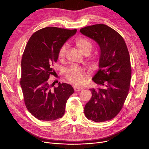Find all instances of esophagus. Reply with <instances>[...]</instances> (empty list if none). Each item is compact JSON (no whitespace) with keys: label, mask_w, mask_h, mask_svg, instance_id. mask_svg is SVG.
Masks as SVG:
<instances>
[{"label":"esophagus","mask_w":149,"mask_h":149,"mask_svg":"<svg viewBox=\"0 0 149 149\" xmlns=\"http://www.w3.org/2000/svg\"><path fill=\"white\" fill-rule=\"evenodd\" d=\"M73 88H74V90L75 91H80V90H83V88L82 87H78V86H74L73 87Z\"/></svg>","instance_id":"1"}]
</instances>
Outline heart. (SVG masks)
<instances>
[{"label": "heart", "mask_w": 149, "mask_h": 149, "mask_svg": "<svg viewBox=\"0 0 149 149\" xmlns=\"http://www.w3.org/2000/svg\"><path fill=\"white\" fill-rule=\"evenodd\" d=\"M74 45L83 55L88 56L92 50V45L87 39L84 37L77 38L74 41ZM66 47L63 45L59 49L58 54V59L61 61L63 60L65 57ZM97 59L96 56H89L87 59L88 65L91 66H95L97 63ZM64 77L69 83L79 85L83 83L85 77L84 71L77 66H71L65 70Z\"/></svg>", "instance_id": "heart-1"}]
</instances>
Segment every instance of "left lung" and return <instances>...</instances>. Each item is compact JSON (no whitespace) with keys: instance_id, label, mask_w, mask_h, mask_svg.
I'll return each instance as SVG.
<instances>
[{"instance_id":"obj_1","label":"left lung","mask_w":149,"mask_h":149,"mask_svg":"<svg viewBox=\"0 0 149 149\" xmlns=\"http://www.w3.org/2000/svg\"><path fill=\"white\" fill-rule=\"evenodd\" d=\"M100 49L99 69L92 80L97 84L90 89L92 96L84 107L86 118L96 123L114 118L123 107L130 88L131 66L123 37L105 24L81 29Z\"/></svg>"}]
</instances>
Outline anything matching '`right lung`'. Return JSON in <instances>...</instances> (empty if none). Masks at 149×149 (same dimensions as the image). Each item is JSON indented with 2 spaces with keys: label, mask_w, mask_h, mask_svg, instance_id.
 <instances>
[{
  "label": "right lung",
  "mask_w": 149,
  "mask_h": 149,
  "mask_svg": "<svg viewBox=\"0 0 149 149\" xmlns=\"http://www.w3.org/2000/svg\"><path fill=\"white\" fill-rule=\"evenodd\" d=\"M76 32L77 29L47 26L36 31L25 48L20 84L26 109L38 120L52 121L62 118L66 102L74 92L66 83L59 82L58 87H54L49 78L55 74L53 66L58 61L60 48Z\"/></svg>",
  "instance_id": "right-lung-1"
}]
</instances>
